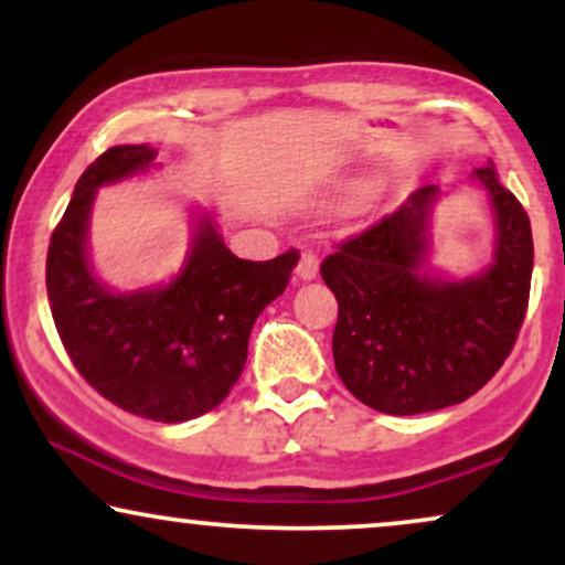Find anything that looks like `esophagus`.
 <instances>
[{"label": "esophagus", "mask_w": 565, "mask_h": 565, "mask_svg": "<svg viewBox=\"0 0 565 565\" xmlns=\"http://www.w3.org/2000/svg\"><path fill=\"white\" fill-rule=\"evenodd\" d=\"M316 276H319V255L313 249H305L300 263H297V278L300 281H313Z\"/></svg>", "instance_id": "obj_1"}]
</instances>
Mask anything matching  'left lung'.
I'll list each match as a JSON object with an SVG mask.
<instances>
[{
  "label": "left lung",
  "instance_id": "8db88e82",
  "mask_svg": "<svg viewBox=\"0 0 565 565\" xmlns=\"http://www.w3.org/2000/svg\"><path fill=\"white\" fill-rule=\"evenodd\" d=\"M472 178L497 220L494 263L481 276L440 281L423 270L438 185L414 191L321 263L340 308L334 369L377 412L406 417L468 401L499 372L526 319L534 268L529 215L491 161Z\"/></svg>",
  "mask_w": 565,
  "mask_h": 565
}]
</instances>
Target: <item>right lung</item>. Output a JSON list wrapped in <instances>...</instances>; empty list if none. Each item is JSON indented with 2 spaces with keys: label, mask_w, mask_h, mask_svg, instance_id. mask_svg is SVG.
Returning <instances> with one entry per match:
<instances>
[{
  "label": "right lung",
  "mask_w": 565,
  "mask_h": 565,
  "mask_svg": "<svg viewBox=\"0 0 565 565\" xmlns=\"http://www.w3.org/2000/svg\"><path fill=\"white\" fill-rule=\"evenodd\" d=\"M151 146H114L84 170L47 249V297L76 372L103 398L153 423L212 412L242 377L252 327L287 289L300 252L238 260L210 217L167 287L114 295L87 263L95 191L148 170Z\"/></svg>",
  "instance_id": "add662e5"
}]
</instances>
